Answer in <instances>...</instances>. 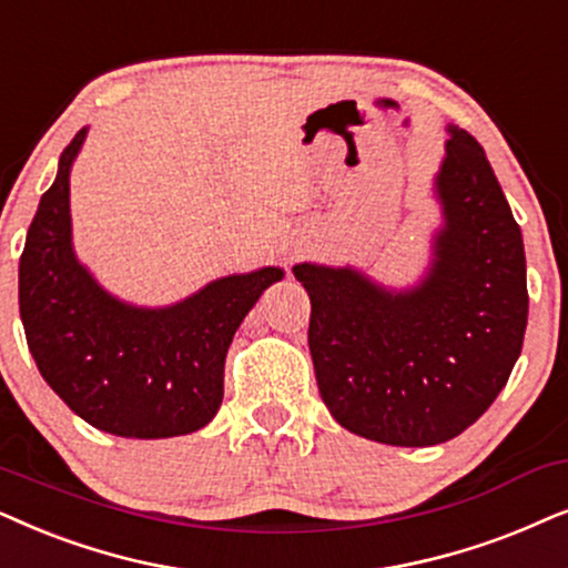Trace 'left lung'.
I'll use <instances>...</instances> for the list:
<instances>
[{"label":"left lung","mask_w":568,"mask_h":568,"mask_svg":"<svg viewBox=\"0 0 568 568\" xmlns=\"http://www.w3.org/2000/svg\"><path fill=\"white\" fill-rule=\"evenodd\" d=\"M434 176L442 223L423 275L392 288L345 264L301 262L312 301L308 351L339 426L392 447H434L470 428L521 353V231L486 150L457 124Z\"/></svg>","instance_id":"1"}]
</instances>
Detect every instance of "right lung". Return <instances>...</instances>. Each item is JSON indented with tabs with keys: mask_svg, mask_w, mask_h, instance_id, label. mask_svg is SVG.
Masks as SVG:
<instances>
[{
	"mask_svg": "<svg viewBox=\"0 0 568 568\" xmlns=\"http://www.w3.org/2000/svg\"><path fill=\"white\" fill-rule=\"evenodd\" d=\"M88 126L59 158L20 256V320L43 379L82 420L124 438L205 428L223 403L225 353L283 267L210 280L169 306H138L98 283L72 244L70 173Z\"/></svg>",
	"mask_w": 568,
	"mask_h": 568,
	"instance_id": "right-lung-1",
	"label": "right lung"
}]
</instances>
